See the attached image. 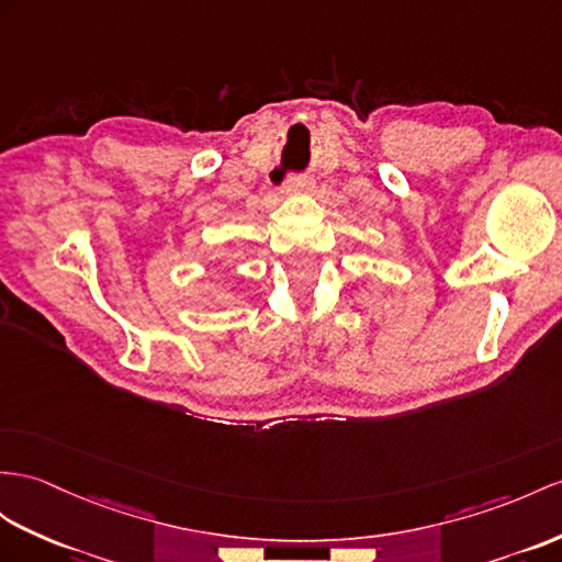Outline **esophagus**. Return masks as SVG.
<instances>
[{"label":"esophagus","instance_id":"34e87169","mask_svg":"<svg viewBox=\"0 0 562 562\" xmlns=\"http://www.w3.org/2000/svg\"><path fill=\"white\" fill-rule=\"evenodd\" d=\"M314 181L310 176H289L281 183V193L283 195H293V193H305V190H312Z\"/></svg>","mask_w":562,"mask_h":562}]
</instances>
